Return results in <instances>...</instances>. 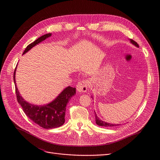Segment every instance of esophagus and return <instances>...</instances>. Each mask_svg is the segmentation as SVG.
Returning a JSON list of instances; mask_svg holds the SVG:
<instances>
[{
    "label": "esophagus",
    "instance_id": "esophagus-1",
    "mask_svg": "<svg viewBox=\"0 0 160 160\" xmlns=\"http://www.w3.org/2000/svg\"><path fill=\"white\" fill-rule=\"evenodd\" d=\"M88 80H83L79 82L77 85V90L80 92H86L87 91V88L88 86Z\"/></svg>",
    "mask_w": 160,
    "mask_h": 160
}]
</instances>
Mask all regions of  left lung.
Returning <instances> with one entry per match:
<instances>
[{"instance_id":"left-lung-1","label":"left lung","mask_w":160,"mask_h":160,"mask_svg":"<svg viewBox=\"0 0 160 160\" xmlns=\"http://www.w3.org/2000/svg\"><path fill=\"white\" fill-rule=\"evenodd\" d=\"M130 42H131L132 43H133V45H135V46H137L138 48L139 47L138 43H137L135 41H134V40H132V39H130ZM95 114H96V112H95ZM95 115H96V123L97 125H99V126H102V127H116V126L120 125L119 124H112V123H107V122H103V121L101 120L99 118V117H98L96 114Z\"/></svg>"}]
</instances>
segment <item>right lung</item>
Masks as SVG:
<instances>
[{
    "label": "right lung",
    "instance_id": "add662e5",
    "mask_svg": "<svg viewBox=\"0 0 160 160\" xmlns=\"http://www.w3.org/2000/svg\"><path fill=\"white\" fill-rule=\"evenodd\" d=\"M51 36V33H48L39 37L28 45L22 54H25L35 45ZM16 70V67L13 75L16 98L18 102L21 106L27 116L34 123L46 129L57 128L62 125L65 121L64 117L66 104L69 102L72 97L75 94L76 88L70 86L66 87L52 102L49 104L43 106H37L30 104L22 99L18 90L15 80Z\"/></svg>",
    "mask_w": 160,
    "mask_h": 160
}]
</instances>
